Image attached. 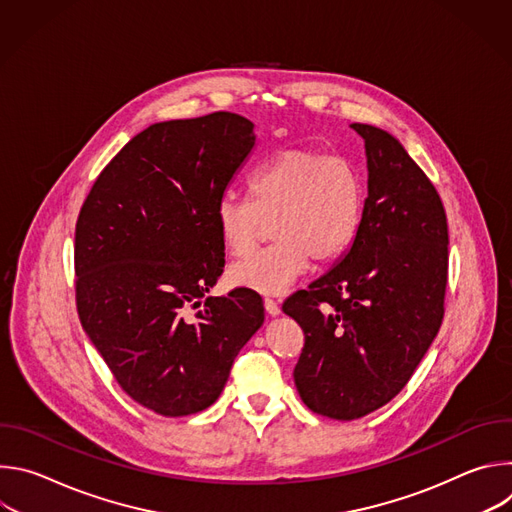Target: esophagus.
I'll use <instances>...</instances> for the list:
<instances>
[{"mask_svg": "<svg viewBox=\"0 0 512 512\" xmlns=\"http://www.w3.org/2000/svg\"><path fill=\"white\" fill-rule=\"evenodd\" d=\"M265 310H267V314L269 316H279L281 314V310H279V306H277V302H273L271 298H265Z\"/></svg>", "mask_w": 512, "mask_h": 512, "instance_id": "obj_1", "label": "esophagus"}]
</instances>
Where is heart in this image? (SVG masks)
I'll list each match as a JSON object with an SVG mask.
<instances>
[{
    "label": "heart",
    "mask_w": 512,
    "mask_h": 512,
    "mask_svg": "<svg viewBox=\"0 0 512 512\" xmlns=\"http://www.w3.org/2000/svg\"><path fill=\"white\" fill-rule=\"evenodd\" d=\"M249 194L251 200L235 192L223 194L214 221L233 257L253 251L265 221H273L275 243L229 269L233 285L261 294H283L308 271L312 259H338L362 223L360 170L316 150L291 148L267 158L249 178Z\"/></svg>",
    "instance_id": "1"
}]
</instances>
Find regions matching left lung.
<instances>
[{"label":"left lung","mask_w":512,"mask_h":512,"mask_svg":"<svg viewBox=\"0 0 512 512\" xmlns=\"http://www.w3.org/2000/svg\"><path fill=\"white\" fill-rule=\"evenodd\" d=\"M350 127L369 170L360 229L332 269L283 304L306 336L298 393L340 421L383 407L407 385L442 326L448 281L440 194L389 131Z\"/></svg>","instance_id":"left-lung-1"}]
</instances>
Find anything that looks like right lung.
I'll return each mask as SVG.
<instances>
[{
	"instance_id": "1",
	"label": "right lung",
	"mask_w": 512,
	"mask_h": 512,
	"mask_svg": "<svg viewBox=\"0 0 512 512\" xmlns=\"http://www.w3.org/2000/svg\"><path fill=\"white\" fill-rule=\"evenodd\" d=\"M253 129L227 111L154 123L107 164L79 214L83 330L121 389L166 417L210 407L265 320L247 287L188 314L223 273L214 208L255 148Z\"/></svg>"
}]
</instances>
